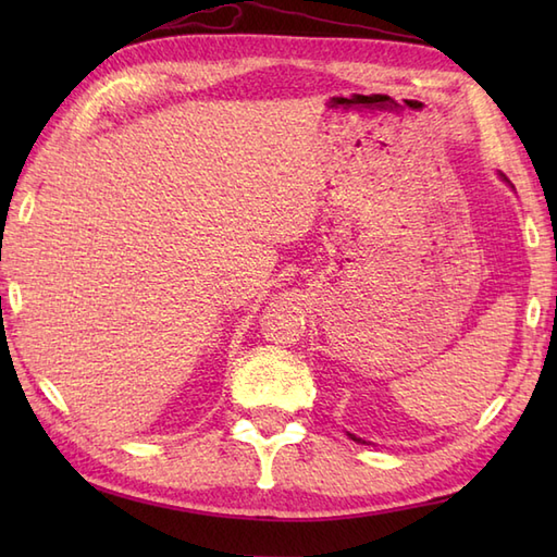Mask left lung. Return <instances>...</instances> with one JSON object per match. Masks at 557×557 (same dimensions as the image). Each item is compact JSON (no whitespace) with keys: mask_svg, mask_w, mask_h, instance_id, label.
I'll use <instances>...</instances> for the list:
<instances>
[{"mask_svg":"<svg viewBox=\"0 0 557 557\" xmlns=\"http://www.w3.org/2000/svg\"><path fill=\"white\" fill-rule=\"evenodd\" d=\"M503 176V180H505V174H500ZM507 182V180H505ZM349 437H351V441H357V443H366V441H361V437H357V435H351V433H347Z\"/></svg>","mask_w":557,"mask_h":557,"instance_id":"1","label":"left lung"}]
</instances>
